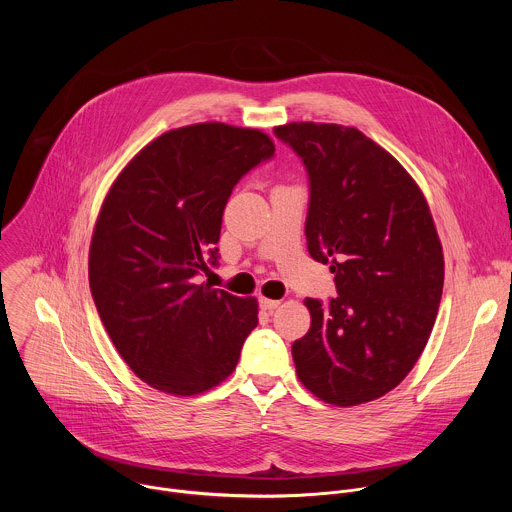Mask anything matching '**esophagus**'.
Returning <instances> with one entry per match:
<instances>
[{
    "instance_id": "1",
    "label": "esophagus",
    "mask_w": 512,
    "mask_h": 512,
    "mask_svg": "<svg viewBox=\"0 0 512 512\" xmlns=\"http://www.w3.org/2000/svg\"><path fill=\"white\" fill-rule=\"evenodd\" d=\"M279 304H281L279 300H267V298H261V300H259V306H261V310H265V312L277 310Z\"/></svg>"
}]
</instances>
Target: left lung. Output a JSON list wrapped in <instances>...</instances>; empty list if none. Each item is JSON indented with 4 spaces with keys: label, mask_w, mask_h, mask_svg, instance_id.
I'll use <instances>...</instances> for the list:
<instances>
[{
    "label": "left lung",
    "mask_w": 512,
    "mask_h": 512,
    "mask_svg": "<svg viewBox=\"0 0 512 512\" xmlns=\"http://www.w3.org/2000/svg\"><path fill=\"white\" fill-rule=\"evenodd\" d=\"M273 133L308 172V251L330 263L338 294L304 302L312 324L291 346L298 377L338 407L379 399L409 375L440 308L444 253L429 206L354 127L310 121Z\"/></svg>",
    "instance_id": "left-lung-1"
}]
</instances>
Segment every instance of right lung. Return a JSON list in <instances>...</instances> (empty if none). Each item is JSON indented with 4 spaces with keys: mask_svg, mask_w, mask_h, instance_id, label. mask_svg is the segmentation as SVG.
Instances as JSON below:
<instances>
[{
    "mask_svg": "<svg viewBox=\"0 0 512 512\" xmlns=\"http://www.w3.org/2000/svg\"><path fill=\"white\" fill-rule=\"evenodd\" d=\"M273 156L259 129L198 123L145 145L111 186L89 251L91 294L117 352L154 389L198 395L235 371L257 302L198 277L218 265L233 188Z\"/></svg>",
    "mask_w": 512,
    "mask_h": 512,
    "instance_id": "add662e5",
    "label": "right lung"
}]
</instances>
